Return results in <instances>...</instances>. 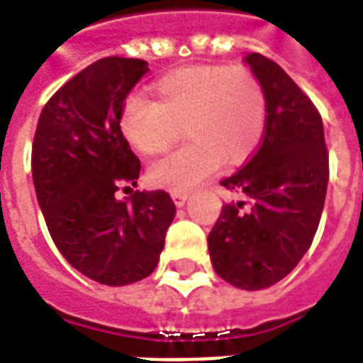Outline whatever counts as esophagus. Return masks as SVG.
I'll list each match as a JSON object with an SVG mask.
<instances>
[{"instance_id":"esophagus-1","label":"esophagus","mask_w":363,"mask_h":363,"mask_svg":"<svg viewBox=\"0 0 363 363\" xmlns=\"http://www.w3.org/2000/svg\"><path fill=\"white\" fill-rule=\"evenodd\" d=\"M186 200H189V194H181V192H174L173 194V202L177 208H182L186 203Z\"/></svg>"}]
</instances>
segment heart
Segmentation results:
<instances>
[{"mask_svg": "<svg viewBox=\"0 0 363 363\" xmlns=\"http://www.w3.org/2000/svg\"><path fill=\"white\" fill-rule=\"evenodd\" d=\"M155 101L133 98L121 109L125 140L142 155L165 152L182 133L189 142L154 161L147 181L169 192H189L221 167L240 165L264 138L265 90L244 67L198 65L165 74Z\"/></svg>", "mask_w": 363, "mask_h": 363, "instance_id": "1", "label": "heart"}]
</instances>
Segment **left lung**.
Wrapping results in <instances>:
<instances>
[{
    "mask_svg": "<svg viewBox=\"0 0 363 363\" xmlns=\"http://www.w3.org/2000/svg\"><path fill=\"white\" fill-rule=\"evenodd\" d=\"M244 63L265 90L264 140L240 171L221 181L240 200L223 206L208 248L219 277L242 291H262L286 277L311 246L329 155L321 115L296 82L259 53H248Z\"/></svg>",
    "mask_w": 363,
    "mask_h": 363,
    "instance_id": "left-lung-1",
    "label": "left lung"
}]
</instances>
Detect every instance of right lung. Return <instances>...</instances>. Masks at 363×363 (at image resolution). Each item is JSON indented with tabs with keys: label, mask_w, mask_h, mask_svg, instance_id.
<instances>
[{
	"label": "right lung",
	"mask_w": 363,
	"mask_h": 363,
	"mask_svg": "<svg viewBox=\"0 0 363 363\" xmlns=\"http://www.w3.org/2000/svg\"><path fill=\"white\" fill-rule=\"evenodd\" d=\"M146 61L99 59L45 104L32 144V181L53 242L82 275L125 286L152 275L173 223L163 190H133L140 161L119 117ZM131 194L119 201L116 190Z\"/></svg>",
	"instance_id": "right-lung-1"
}]
</instances>
